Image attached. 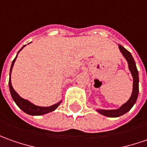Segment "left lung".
Wrapping results in <instances>:
<instances>
[{"label":"left lung","mask_w":147,"mask_h":147,"mask_svg":"<svg viewBox=\"0 0 147 147\" xmlns=\"http://www.w3.org/2000/svg\"><path fill=\"white\" fill-rule=\"evenodd\" d=\"M119 49L121 53L123 54L124 58L127 60L128 64H129V69L130 72L132 74V76L134 79V83H133V91L132 94L130 96L129 99L124 103L119 108L113 109V110H103V109H97V111L100 114L103 115L105 116L108 117H119L123 115L125 113H127L130 109L134 107V105L136 102L138 96V92H139V76H138V71L136 67V63L134 61V58L132 54L129 53V51L124 48L122 45H119Z\"/></svg>","instance_id":"left-lung-1"}]
</instances>
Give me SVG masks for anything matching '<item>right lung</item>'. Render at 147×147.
Masks as SVG:
<instances>
[{"instance_id":"add662e5","label":"right lung","mask_w":147,"mask_h":147,"mask_svg":"<svg viewBox=\"0 0 147 147\" xmlns=\"http://www.w3.org/2000/svg\"><path fill=\"white\" fill-rule=\"evenodd\" d=\"M26 46V45H24ZM23 46L21 49L19 50L16 55L15 58L13 60L12 62V64H11V67H10V71H9V91H10V94H11V97L12 98L14 101V102L16 103V105L18 106L19 108L21 109L23 111H24L25 113H27L28 115H41L47 114L49 112H51L54 111L55 109L58 108V107L60 105V103L62 102V100L60 102H58V103L53 104L50 107H40V106H36L35 104L32 103L30 101H28L27 99H24L23 98H21L19 95L18 94V93L13 89V86H12V84H11V72H12V68L13 67V64H14V62L17 58V56H18V53L22 50L23 49Z\"/></svg>"}]
</instances>
